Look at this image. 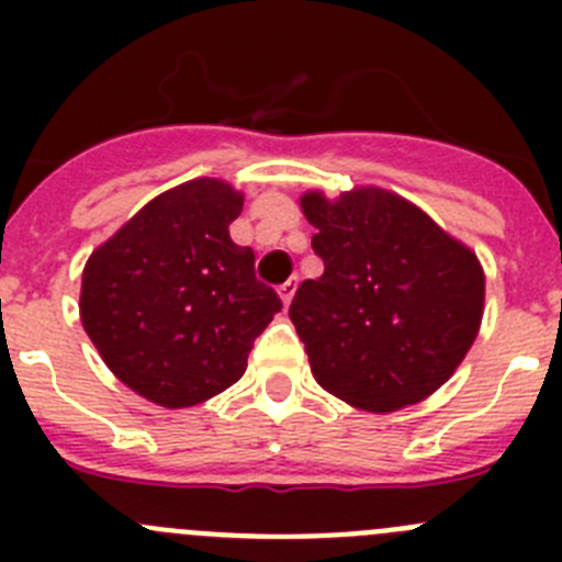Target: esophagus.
<instances>
[{
	"label": "esophagus",
	"mask_w": 562,
	"mask_h": 562,
	"mask_svg": "<svg viewBox=\"0 0 562 562\" xmlns=\"http://www.w3.org/2000/svg\"><path fill=\"white\" fill-rule=\"evenodd\" d=\"M295 290H297V278H290V281H284V284L278 286V295H281L284 306H290V301L295 297Z\"/></svg>",
	"instance_id": "esophagus-1"
}]
</instances>
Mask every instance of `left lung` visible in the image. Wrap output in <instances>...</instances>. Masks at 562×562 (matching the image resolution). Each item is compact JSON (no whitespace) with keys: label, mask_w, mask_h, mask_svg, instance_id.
Returning <instances> with one entry per match:
<instances>
[{"label":"left lung","mask_w":562,"mask_h":562,"mask_svg":"<svg viewBox=\"0 0 562 562\" xmlns=\"http://www.w3.org/2000/svg\"><path fill=\"white\" fill-rule=\"evenodd\" d=\"M324 276L304 281L290 317L317 385L389 414L450 380L484 315V270L428 213L382 188L329 202L301 196Z\"/></svg>","instance_id":"1"}]
</instances>
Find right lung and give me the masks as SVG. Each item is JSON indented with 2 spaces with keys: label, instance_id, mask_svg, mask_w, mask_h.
I'll return each instance as SVG.
<instances>
[{
  "label": "right lung",
  "instance_id": "obj_1",
  "mask_svg": "<svg viewBox=\"0 0 562 562\" xmlns=\"http://www.w3.org/2000/svg\"><path fill=\"white\" fill-rule=\"evenodd\" d=\"M245 196L191 180L137 211L83 267L81 324L112 374L162 408L231 389L281 312L256 278V252L233 245Z\"/></svg>",
  "mask_w": 562,
  "mask_h": 562
}]
</instances>
